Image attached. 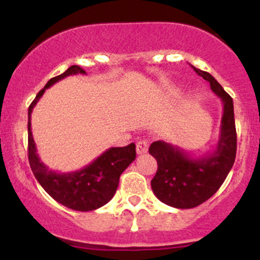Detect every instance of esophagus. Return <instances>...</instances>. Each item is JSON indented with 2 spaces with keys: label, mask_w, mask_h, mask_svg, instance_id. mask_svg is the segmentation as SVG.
Segmentation results:
<instances>
[{
  "label": "esophagus",
  "mask_w": 260,
  "mask_h": 260,
  "mask_svg": "<svg viewBox=\"0 0 260 260\" xmlns=\"http://www.w3.org/2000/svg\"><path fill=\"white\" fill-rule=\"evenodd\" d=\"M148 142L147 140H139L138 143H137V153L139 155L140 154H145L148 151Z\"/></svg>",
  "instance_id": "34e87169"
}]
</instances>
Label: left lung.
<instances>
[{
	"mask_svg": "<svg viewBox=\"0 0 260 260\" xmlns=\"http://www.w3.org/2000/svg\"><path fill=\"white\" fill-rule=\"evenodd\" d=\"M193 70L209 82L211 90L222 100L221 126L215 149L202 157H193L162 140L151 143L149 148L157 162L151 189L159 201L178 209L196 208L215 194L234 166L237 150L232 98L210 73L196 67Z\"/></svg>",
	"mask_w": 260,
	"mask_h": 260,
	"instance_id": "obj_1",
	"label": "left lung"
}]
</instances>
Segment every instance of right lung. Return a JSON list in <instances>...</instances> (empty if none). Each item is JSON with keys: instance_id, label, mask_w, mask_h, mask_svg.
I'll return each instance as SVG.
<instances>
[{"instance_id": "obj_1", "label": "right lung", "mask_w": 260, "mask_h": 260, "mask_svg": "<svg viewBox=\"0 0 260 260\" xmlns=\"http://www.w3.org/2000/svg\"><path fill=\"white\" fill-rule=\"evenodd\" d=\"M73 74H85V71L79 66H71L66 72L50 79L29 106L28 157L35 178L56 202L73 210L91 211L105 205L115 196L121 174L136 159V144L107 149L85 168L67 174L53 171L40 160L31 133L32 109L46 89Z\"/></svg>"}]
</instances>
